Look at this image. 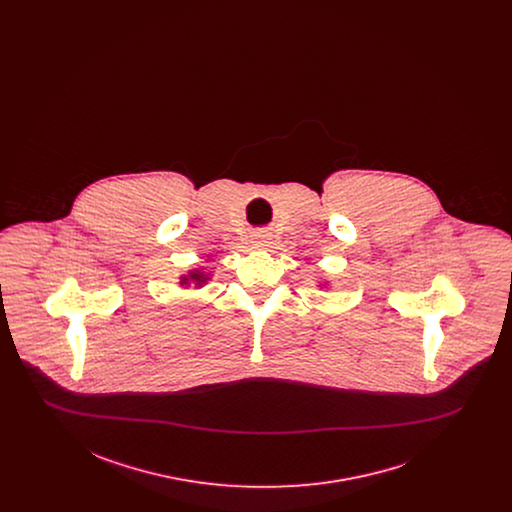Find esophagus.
I'll return each mask as SVG.
<instances>
[{"instance_id": "34e87169", "label": "esophagus", "mask_w": 512, "mask_h": 512, "mask_svg": "<svg viewBox=\"0 0 512 512\" xmlns=\"http://www.w3.org/2000/svg\"><path fill=\"white\" fill-rule=\"evenodd\" d=\"M270 240H272V238H270V234H267V232H257L255 238H253V245H257V247H268V245L272 244Z\"/></svg>"}]
</instances>
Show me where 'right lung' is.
I'll use <instances>...</instances> for the list:
<instances>
[{"mask_svg": "<svg viewBox=\"0 0 512 512\" xmlns=\"http://www.w3.org/2000/svg\"><path fill=\"white\" fill-rule=\"evenodd\" d=\"M211 280V272H205L203 268H192L186 276L180 278V286H192L203 288Z\"/></svg>", "mask_w": 512, "mask_h": 512, "instance_id": "add662e5", "label": "right lung"}]
</instances>
